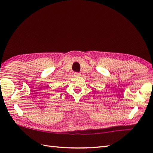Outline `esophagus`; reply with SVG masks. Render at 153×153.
<instances>
[{
    "label": "esophagus",
    "instance_id": "34e87169",
    "mask_svg": "<svg viewBox=\"0 0 153 153\" xmlns=\"http://www.w3.org/2000/svg\"><path fill=\"white\" fill-rule=\"evenodd\" d=\"M74 76H75V77H79V76H81V73L76 72V73H74Z\"/></svg>",
    "mask_w": 153,
    "mask_h": 153
}]
</instances>
